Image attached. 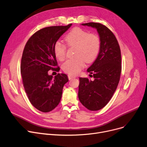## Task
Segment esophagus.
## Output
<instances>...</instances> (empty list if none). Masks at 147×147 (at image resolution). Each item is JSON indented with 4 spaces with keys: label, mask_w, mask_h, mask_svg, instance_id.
<instances>
[{
    "label": "esophagus",
    "mask_w": 147,
    "mask_h": 147,
    "mask_svg": "<svg viewBox=\"0 0 147 147\" xmlns=\"http://www.w3.org/2000/svg\"><path fill=\"white\" fill-rule=\"evenodd\" d=\"M67 76H68V78H69V80H72V78H75V76L71 75H67Z\"/></svg>",
    "instance_id": "1"
}]
</instances>
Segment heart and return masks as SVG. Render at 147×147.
<instances>
[{"label": "heart", "mask_w": 147, "mask_h": 147, "mask_svg": "<svg viewBox=\"0 0 147 147\" xmlns=\"http://www.w3.org/2000/svg\"><path fill=\"white\" fill-rule=\"evenodd\" d=\"M69 47H76L75 58L69 59L63 64V71L71 75L78 74L85 66V62L91 63L97 58L101 49V40L98 36L90 34L79 27L73 28L65 37ZM56 57L63 61L66 58V47L60 41L53 47Z\"/></svg>", "instance_id": "heart-1"}]
</instances>
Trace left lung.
I'll return each instance as SVG.
<instances>
[{
  "mask_svg": "<svg viewBox=\"0 0 147 147\" xmlns=\"http://www.w3.org/2000/svg\"><path fill=\"white\" fill-rule=\"evenodd\" d=\"M83 25L96 28L101 40L100 53L87 71L94 78H80L78 98L82 105L91 111L104 107L111 98L121 74V52L118 41L107 27L100 23Z\"/></svg>",
  "mask_w": 147,
  "mask_h": 147,
  "instance_id": "1",
  "label": "left lung"
}]
</instances>
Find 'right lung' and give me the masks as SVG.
Instances as JSON below:
<instances>
[{
    "label": "right lung",
    "mask_w": 147,
    "mask_h": 147,
    "mask_svg": "<svg viewBox=\"0 0 147 147\" xmlns=\"http://www.w3.org/2000/svg\"><path fill=\"white\" fill-rule=\"evenodd\" d=\"M71 25L51 26L37 31L28 39L23 51L21 74L25 92L32 105L45 113L57 107L63 86L69 81L66 74H57L53 78L48 71H59L54 45Z\"/></svg>",
    "instance_id": "1"
}]
</instances>
